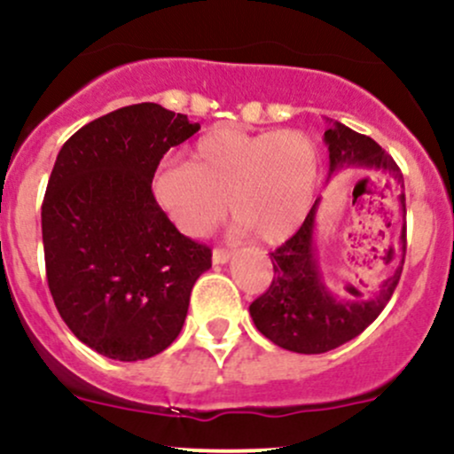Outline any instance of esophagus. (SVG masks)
<instances>
[{"label": "esophagus", "instance_id": "34e87169", "mask_svg": "<svg viewBox=\"0 0 454 454\" xmlns=\"http://www.w3.org/2000/svg\"><path fill=\"white\" fill-rule=\"evenodd\" d=\"M232 254L228 250H222V247H215L213 250V265H226L228 261H231Z\"/></svg>", "mask_w": 454, "mask_h": 454}]
</instances>
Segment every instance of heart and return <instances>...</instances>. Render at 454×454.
Wrapping results in <instances>:
<instances>
[{
    "label": "heart",
    "instance_id": "heart-1",
    "mask_svg": "<svg viewBox=\"0 0 454 454\" xmlns=\"http://www.w3.org/2000/svg\"><path fill=\"white\" fill-rule=\"evenodd\" d=\"M321 153L301 131L215 129L193 144L189 161L154 172L153 198L187 237H204L231 208L235 222L265 243L288 239L310 211Z\"/></svg>",
    "mask_w": 454,
    "mask_h": 454
}]
</instances>
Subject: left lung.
I'll return each instance as SVG.
<instances>
[{"label":"left lung","mask_w":454,"mask_h":454,"mask_svg":"<svg viewBox=\"0 0 454 454\" xmlns=\"http://www.w3.org/2000/svg\"><path fill=\"white\" fill-rule=\"evenodd\" d=\"M330 121V118H327ZM330 151V172L327 181L336 172L348 168L387 172L401 183L403 174L395 159L375 139L353 131L342 122L330 121V129L323 136ZM318 202L303 219L301 228L276 252H271L273 282L271 286L252 301L250 315L256 330L273 345L295 353H325L345 345L380 317L390 301L405 261V222L401 231L403 258L380 291L366 300H340L327 288L318 267L315 228ZM403 219H405V192L398 196Z\"/></svg>","instance_id":"left-lung-1"}]
</instances>
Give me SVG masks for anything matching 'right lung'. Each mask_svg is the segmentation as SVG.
I'll return each instance as SVG.
<instances>
[{"instance_id":"add662e5","label":"right lung","mask_w":454,"mask_h":454,"mask_svg":"<svg viewBox=\"0 0 454 454\" xmlns=\"http://www.w3.org/2000/svg\"><path fill=\"white\" fill-rule=\"evenodd\" d=\"M200 129L157 103L121 107L58 153L43 200L47 282L59 317L101 356L137 362L176 340L211 250L153 198L163 154Z\"/></svg>"}]
</instances>
